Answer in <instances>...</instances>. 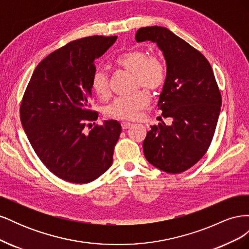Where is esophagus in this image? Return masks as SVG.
<instances>
[{
    "instance_id": "esophagus-1",
    "label": "esophagus",
    "mask_w": 249,
    "mask_h": 249,
    "mask_svg": "<svg viewBox=\"0 0 249 249\" xmlns=\"http://www.w3.org/2000/svg\"><path fill=\"white\" fill-rule=\"evenodd\" d=\"M131 126H132V124H130V123H126V122L122 123V127H123V130H127V129H130Z\"/></svg>"
}]
</instances>
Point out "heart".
Wrapping results in <instances>:
<instances>
[{
	"mask_svg": "<svg viewBox=\"0 0 249 249\" xmlns=\"http://www.w3.org/2000/svg\"><path fill=\"white\" fill-rule=\"evenodd\" d=\"M118 67L134 73V85L149 92H158L164 87L167 79V69L164 61L142 49H131L118 55L115 59ZM93 92L106 99L110 94L109 76L103 70L94 71L91 79ZM149 96L145 91H138L131 96H120L105 108V114L110 118L133 120L140 110L147 107Z\"/></svg>",
	"mask_w": 249,
	"mask_h": 249,
	"instance_id": "obj_1",
	"label": "heart"
}]
</instances>
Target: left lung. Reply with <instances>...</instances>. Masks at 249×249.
I'll return each mask as SVG.
<instances>
[{
	"label": "left lung",
	"mask_w": 249,
	"mask_h": 249,
	"mask_svg": "<svg viewBox=\"0 0 249 249\" xmlns=\"http://www.w3.org/2000/svg\"><path fill=\"white\" fill-rule=\"evenodd\" d=\"M136 41L156 42L167 65V79L158 102L170 125H150L143 153L155 167L167 173L191 168L212 142L221 107V94L206 57L163 27L140 28Z\"/></svg>",
	"instance_id": "1"
}]
</instances>
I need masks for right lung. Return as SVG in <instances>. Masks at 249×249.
I'll use <instances>...</instances> for the list:
<instances>
[{
  "mask_svg": "<svg viewBox=\"0 0 249 249\" xmlns=\"http://www.w3.org/2000/svg\"><path fill=\"white\" fill-rule=\"evenodd\" d=\"M116 39L88 36L51 53L22 96L20 122L30 143L47 168L66 182L90 183L112 165L122 125L106 120L88 134L85 126L99 116L89 109L95 62Z\"/></svg>",
  "mask_w": 249,
  "mask_h": 249,
  "instance_id": "add662e5",
  "label": "right lung"
}]
</instances>
